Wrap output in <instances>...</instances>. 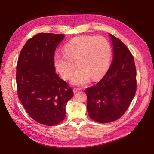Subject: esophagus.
I'll list each match as a JSON object with an SVG mask.
<instances>
[{
  "mask_svg": "<svg viewBox=\"0 0 154 154\" xmlns=\"http://www.w3.org/2000/svg\"><path fill=\"white\" fill-rule=\"evenodd\" d=\"M80 91L79 88H74V89H73L74 93H76L78 92V91Z\"/></svg>",
  "mask_w": 154,
  "mask_h": 154,
  "instance_id": "obj_1",
  "label": "esophagus"
}]
</instances>
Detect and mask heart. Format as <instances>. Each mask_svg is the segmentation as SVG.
Listing matches in <instances>:
<instances>
[{
  "label": "heart",
  "instance_id": "heart-1",
  "mask_svg": "<svg viewBox=\"0 0 154 154\" xmlns=\"http://www.w3.org/2000/svg\"><path fill=\"white\" fill-rule=\"evenodd\" d=\"M65 54L54 56V67L61 76L68 79L77 66L79 69L71 79L74 85H85L91 81L102 78L109 67L111 48L101 36H78L65 45Z\"/></svg>",
  "mask_w": 154,
  "mask_h": 154
}]
</instances>
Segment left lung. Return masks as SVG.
Listing matches in <instances>:
<instances>
[{
  "instance_id": "1",
  "label": "left lung",
  "mask_w": 154,
  "mask_h": 154,
  "mask_svg": "<svg viewBox=\"0 0 154 154\" xmlns=\"http://www.w3.org/2000/svg\"><path fill=\"white\" fill-rule=\"evenodd\" d=\"M113 58L109 70L99 83L87 88V109L94 121L109 123L125 113L136 91L134 60L126 45L109 34Z\"/></svg>"
}]
</instances>
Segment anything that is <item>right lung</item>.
I'll return each instance as SVG.
<instances>
[{
  "label": "right lung",
  "mask_w": 154,
  "mask_h": 154,
  "mask_svg": "<svg viewBox=\"0 0 154 154\" xmlns=\"http://www.w3.org/2000/svg\"><path fill=\"white\" fill-rule=\"evenodd\" d=\"M63 34L40 33L27 41L16 67L18 96L32 119L54 126L66 115L73 89L55 73L54 54Z\"/></svg>",
  "instance_id": "right-lung-1"
}]
</instances>
